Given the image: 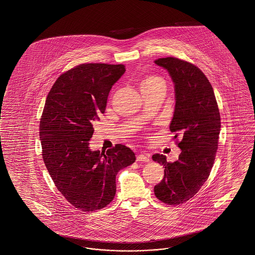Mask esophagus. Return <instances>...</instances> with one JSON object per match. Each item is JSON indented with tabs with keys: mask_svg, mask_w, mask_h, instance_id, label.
<instances>
[{
	"mask_svg": "<svg viewBox=\"0 0 255 255\" xmlns=\"http://www.w3.org/2000/svg\"><path fill=\"white\" fill-rule=\"evenodd\" d=\"M137 162H150V155L149 154H139L136 157Z\"/></svg>",
	"mask_w": 255,
	"mask_h": 255,
	"instance_id": "esophagus-1",
	"label": "esophagus"
}]
</instances>
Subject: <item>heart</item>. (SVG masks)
<instances>
[{
  "label": "heart",
  "instance_id": "heart-1",
  "mask_svg": "<svg viewBox=\"0 0 255 255\" xmlns=\"http://www.w3.org/2000/svg\"><path fill=\"white\" fill-rule=\"evenodd\" d=\"M159 84H163L162 79L160 77H157V76H147L142 84H141V89L142 88H148V87H153V86H156V85H159Z\"/></svg>",
  "mask_w": 255,
  "mask_h": 255
}]
</instances>
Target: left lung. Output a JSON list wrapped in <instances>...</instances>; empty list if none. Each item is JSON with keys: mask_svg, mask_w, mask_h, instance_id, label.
Masks as SVG:
<instances>
[{"mask_svg": "<svg viewBox=\"0 0 255 255\" xmlns=\"http://www.w3.org/2000/svg\"><path fill=\"white\" fill-rule=\"evenodd\" d=\"M166 70L174 84L175 108L169 129L181 153L177 161L166 162L160 154L152 159L164 166L162 181L154 187L156 197L167 205L183 204L194 197L209 178L220 133V114L213 89L197 66L175 58L155 60Z\"/></svg>", "mask_w": 255, "mask_h": 255, "instance_id": "8db88e82", "label": "left lung"}]
</instances>
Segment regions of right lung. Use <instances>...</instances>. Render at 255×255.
<instances>
[{"instance_id":"1","label":"right lung","mask_w":255,"mask_h":255,"mask_svg":"<svg viewBox=\"0 0 255 255\" xmlns=\"http://www.w3.org/2000/svg\"><path fill=\"white\" fill-rule=\"evenodd\" d=\"M125 72L123 64H81L62 74L46 97L40 122L44 162L57 190L82 211L109 205L117 173L135 162L125 145L106 153L89 146L93 121L105 112L109 93Z\"/></svg>"}]
</instances>
